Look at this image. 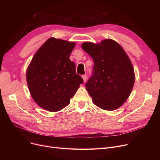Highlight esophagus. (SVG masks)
<instances>
[{"label":"esophagus","mask_w":160,"mask_h":160,"mask_svg":"<svg viewBox=\"0 0 160 160\" xmlns=\"http://www.w3.org/2000/svg\"><path fill=\"white\" fill-rule=\"evenodd\" d=\"M82 78H83V82H86L87 81V79H88L87 75H86V74H83V75H82Z\"/></svg>","instance_id":"34e87169"}]
</instances>
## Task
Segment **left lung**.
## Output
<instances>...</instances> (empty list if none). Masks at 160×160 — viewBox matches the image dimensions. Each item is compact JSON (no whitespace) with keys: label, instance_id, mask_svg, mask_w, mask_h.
<instances>
[{"label":"left lung","instance_id":"obj_1","mask_svg":"<svg viewBox=\"0 0 160 160\" xmlns=\"http://www.w3.org/2000/svg\"><path fill=\"white\" fill-rule=\"evenodd\" d=\"M82 48L94 62L92 75L86 83L93 103L105 110H116L128 98L135 82L128 56L119 43L110 39L100 44L86 42Z\"/></svg>","mask_w":160,"mask_h":160}]
</instances>
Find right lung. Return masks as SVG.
I'll list each match as a JSON object with an SVG mask.
<instances>
[{
  "label": "right lung",
  "instance_id": "right-lung-1",
  "mask_svg": "<svg viewBox=\"0 0 160 160\" xmlns=\"http://www.w3.org/2000/svg\"><path fill=\"white\" fill-rule=\"evenodd\" d=\"M74 43L49 38L33 56L27 71V84L33 100L48 112L69 105L83 83L69 59Z\"/></svg>",
  "mask_w": 160,
  "mask_h": 160
}]
</instances>
